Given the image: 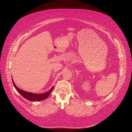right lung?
<instances>
[{
    "label": "right lung",
    "instance_id": "right-lung-1",
    "mask_svg": "<svg viewBox=\"0 0 132 132\" xmlns=\"http://www.w3.org/2000/svg\"><path fill=\"white\" fill-rule=\"evenodd\" d=\"M12 80L13 86H14V88H15V89L16 90V91L25 99H27L29 101H41V100L46 99L50 96V95L52 92V91L54 88V86H53L52 87V88L48 91H47L45 93H42V94H36V93H34L25 91L24 90H22L19 89L16 86V85L14 83V81H13L12 78Z\"/></svg>",
    "mask_w": 132,
    "mask_h": 132
}]
</instances>
